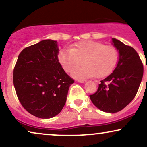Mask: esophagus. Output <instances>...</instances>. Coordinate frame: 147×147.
<instances>
[{
    "label": "esophagus",
    "mask_w": 147,
    "mask_h": 147,
    "mask_svg": "<svg viewBox=\"0 0 147 147\" xmlns=\"http://www.w3.org/2000/svg\"><path fill=\"white\" fill-rule=\"evenodd\" d=\"M79 82H80V83H84V82H86V80H85V79H78Z\"/></svg>",
    "instance_id": "34e87169"
}]
</instances>
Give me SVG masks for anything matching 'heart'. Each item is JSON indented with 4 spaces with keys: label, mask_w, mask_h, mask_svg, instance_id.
<instances>
[{
    "label": "heart",
    "mask_w": 147,
    "mask_h": 147,
    "mask_svg": "<svg viewBox=\"0 0 147 147\" xmlns=\"http://www.w3.org/2000/svg\"><path fill=\"white\" fill-rule=\"evenodd\" d=\"M59 61L68 73H71L82 63V68L75 72L76 77H105L113 71L118 61L115 47L94 41H80L70 50H61Z\"/></svg>",
    "instance_id": "obj_1"
}]
</instances>
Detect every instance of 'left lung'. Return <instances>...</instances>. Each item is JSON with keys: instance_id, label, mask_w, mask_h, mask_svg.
Returning <instances> with one entry per match:
<instances>
[{"instance_id": "obj_1", "label": "left lung", "mask_w": 147, "mask_h": 147, "mask_svg": "<svg viewBox=\"0 0 147 147\" xmlns=\"http://www.w3.org/2000/svg\"><path fill=\"white\" fill-rule=\"evenodd\" d=\"M119 54V61L113 73L101 81L97 90L90 98L96 107L107 113H117L126 107L137 94L144 68L134 48L113 38Z\"/></svg>"}]
</instances>
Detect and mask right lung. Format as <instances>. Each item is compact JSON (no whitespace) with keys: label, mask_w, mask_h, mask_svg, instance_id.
<instances>
[{"label":"right lung","mask_w":147,"mask_h":147,"mask_svg":"<svg viewBox=\"0 0 147 147\" xmlns=\"http://www.w3.org/2000/svg\"><path fill=\"white\" fill-rule=\"evenodd\" d=\"M59 52L57 41L43 40L23 49L15 64L13 83L18 100L37 117L59 113L75 82L59 61Z\"/></svg>","instance_id":"add662e5"}]
</instances>
